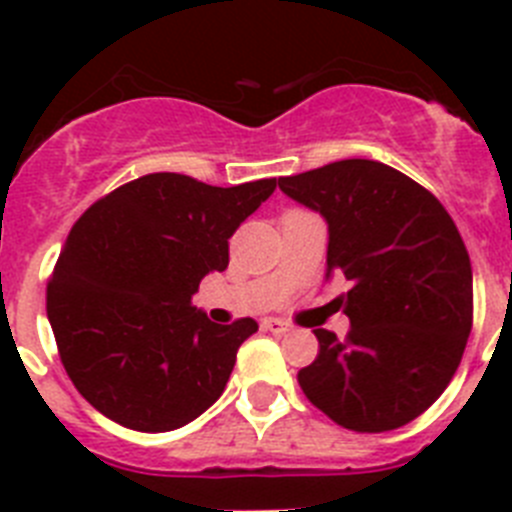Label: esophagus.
I'll return each instance as SVG.
<instances>
[{
	"instance_id": "34e87169",
	"label": "esophagus",
	"mask_w": 512,
	"mask_h": 512,
	"mask_svg": "<svg viewBox=\"0 0 512 512\" xmlns=\"http://www.w3.org/2000/svg\"><path fill=\"white\" fill-rule=\"evenodd\" d=\"M261 328L269 330V333H277V336H282V333H289V323H284V320L279 318H266L264 323H261Z\"/></svg>"
}]
</instances>
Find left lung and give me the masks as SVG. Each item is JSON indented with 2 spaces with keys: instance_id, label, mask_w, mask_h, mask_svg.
Instances as JSON below:
<instances>
[{
  "instance_id": "obj_1",
  "label": "left lung",
  "mask_w": 512,
  "mask_h": 512,
  "mask_svg": "<svg viewBox=\"0 0 512 512\" xmlns=\"http://www.w3.org/2000/svg\"><path fill=\"white\" fill-rule=\"evenodd\" d=\"M279 189L328 223V277L351 282L348 336L318 328L300 369L307 400L359 433L395 431L431 408L459 369L472 330V264L446 207L410 176L346 158Z\"/></svg>"
}]
</instances>
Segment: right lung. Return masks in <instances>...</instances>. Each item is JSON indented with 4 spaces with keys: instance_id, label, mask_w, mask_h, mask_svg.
<instances>
[{
    "instance_id": "1",
    "label": "right lung",
    "mask_w": 512,
    "mask_h": 512,
    "mask_svg": "<svg viewBox=\"0 0 512 512\" xmlns=\"http://www.w3.org/2000/svg\"><path fill=\"white\" fill-rule=\"evenodd\" d=\"M277 179L210 187L146 174L94 202L71 228L48 282V320L81 397L115 423L164 433L223 395L251 318L215 325L192 305L228 238Z\"/></svg>"
}]
</instances>
